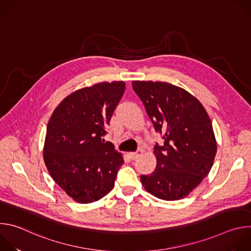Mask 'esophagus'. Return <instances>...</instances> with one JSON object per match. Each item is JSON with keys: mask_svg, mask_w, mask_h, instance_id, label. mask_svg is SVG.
<instances>
[{"mask_svg": "<svg viewBox=\"0 0 251 251\" xmlns=\"http://www.w3.org/2000/svg\"><path fill=\"white\" fill-rule=\"evenodd\" d=\"M141 154H142V151H141V150H138V151H136V152H129V153H128L129 157H130L132 160L137 159Z\"/></svg>", "mask_w": 251, "mask_h": 251, "instance_id": "1", "label": "esophagus"}]
</instances>
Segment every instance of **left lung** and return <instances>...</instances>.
Returning a JSON list of instances; mask_svg holds the SVG:
<instances>
[{"mask_svg": "<svg viewBox=\"0 0 251 251\" xmlns=\"http://www.w3.org/2000/svg\"><path fill=\"white\" fill-rule=\"evenodd\" d=\"M132 86L165 139L154 148L156 169L141 176L142 186L158 199L182 200L212 167L218 146L211 120L200 100L180 86L151 80H135Z\"/></svg>", "mask_w": 251, "mask_h": 251, "instance_id": "left-lung-1", "label": "left lung"}]
</instances>
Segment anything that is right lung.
I'll use <instances>...</instances> for the list:
<instances>
[{
  "instance_id": "obj_1",
  "label": "right lung",
  "mask_w": 251,
  "mask_h": 251,
  "mask_svg": "<svg viewBox=\"0 0 251 251\" xmlns=\"http://www.w3.org/2000/svg\"><path fill=\"white\" fill-rule=\"evenodd\" d=\"M124 90V81L80 88L67 95L50 118L45 164L53 181L76 202L99 201L114 187L124 161L102 137Z\"/></svg>"
}]
</instances>
